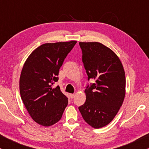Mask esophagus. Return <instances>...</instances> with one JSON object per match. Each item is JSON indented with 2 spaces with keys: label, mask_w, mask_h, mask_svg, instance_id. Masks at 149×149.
Listing matches in <instances>:
<instances>
[{
  "label": "esophagus",
  "mask_w": 149,
  "mask_h": 149,
  "mask_svg": "<svg viewBox=\"0 0 149 149\" xmlns=\"http://www.w3.org/2000/svg\"><path fill=\"white\" fill-rule=\"evenodd\" d=\"M74 94H70V97L71 99H73V97H74Z\"/></svg>",
  "instance_id": "obj_1"
}]
</instances>
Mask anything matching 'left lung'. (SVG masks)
Wrapping results in <instances>:
<instances>
[{
    "mask_svg": "<svg viewBox=\"0 0 149 149\" xmlns=\"http://www.w3.org/2000/svg\"><path fill=\"white\" fill-rule=\"evenodd\" d=\"M82 62L93 83L86 87V102L78 108L89 125L99 129L113 120L125 96V76L121 62L112 49L99 42H80Z\"/></svg>",
    "mask_w": 149,
    "mask_h": 149,
    "instance_id": "1",
    "label": "left lung"
}]
</instances>
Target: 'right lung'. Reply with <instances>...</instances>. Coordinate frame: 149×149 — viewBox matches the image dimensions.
I'll list each match as a JSON object with an SVG mask.
<instances>
[{
    "label": "right lung",
    "instance_id": "obj_1",
    "mask_svg": "<svg viewBox=\"0 0 149 149\" xmlns=\"http://www.w3.org/2000/svg\"><path fill=\"white\" fill-rule=\"evenodd\" d=\"M77 43H44L33 51L24 64L19 78L22 100L31 118L44 127L61 120L68 99L57 86L59 69Z\"/></svg>",
    "mask_w": 149,
    "mask_h": 149
}]
</instances>
